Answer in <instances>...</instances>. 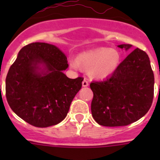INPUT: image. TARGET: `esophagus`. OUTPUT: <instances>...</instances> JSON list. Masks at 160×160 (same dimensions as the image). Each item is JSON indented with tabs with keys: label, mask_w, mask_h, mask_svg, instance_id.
<instances>
[{
	"label": "esophagus",
	"mask_w": 160,
	"mask_h": 160,
	"mask_svg": "<svg viewBox=\"0 0 160 160\" xmlns=\"http://www.w3.org/2000/svg\"><path fill=\"white\" fill-rule=\"evenodd\" d=\"M82 86L84 87H88L89 86V82H88V80H87V78H85L84 80H83V82H82Z\"/></svg>",
	"instance_id": "esophagus-1"
}]
</instances>
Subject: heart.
Returning <instances> with one entry per match:
<instances>
[{"instance_id": "1", "label": "heart", "mask_w": 160, "mask_h": 160, "mask_svg": "<svg viewBox=\"0 0 160 160\" xmlns=\"http://www.w3.org/2000/svg\"><path fill=\"white\" fill-rule=\"evenodd\" d=\"M118 62L119 54L115 49L98 48L81 53L78 59H71L70 64L74 70H80L81 66L90 69V75L103 78L114 73Z\"/></svg>"}]
</instances>
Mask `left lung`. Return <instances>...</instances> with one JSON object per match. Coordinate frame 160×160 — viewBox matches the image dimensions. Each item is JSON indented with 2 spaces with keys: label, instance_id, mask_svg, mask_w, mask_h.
Masks as SVG:
<instances>
[{
  "label": "left lung",
  "instance_id": "1",
  "mask_svg": "<svg viewBox=\"0 0 160 160\" xmlns=\"http://www.w3.org/2000/svg\"><path fill=\"white\" fill-rule=\"evenodd\" d=\"M128 50L129 44L118 46ZM154 73L149 58L134 49L111 74L90 84L94 97L91 113L99 125L121 127L136 122L148 113L154 97Z\"/></svg>",
  "mask_w": 160,
  "mask_h": 160
}]
</instances>
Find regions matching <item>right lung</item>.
Listing matches in <instances>:
<instances>
[{
	"instance_id": "right-lung-1",
	"label": "right lung",
	"mask_w": 160,
	"mask_h": 160,
	"mask_svg": "<svg viewBox=\"0 0 160 160\" xmlns=\"http://www.w3.org/2000/svg\"><path fill=\"white\" fill-rule=\"evenodd\" d=\"M38 64H45L46 71L38 72ZM67 67L66 55L53 45L33 42L24 46L5 80V95L12 111L37 128L62 122L83 81L82 77H66L62 71Z\"/></svg>"
}]
</instances>
